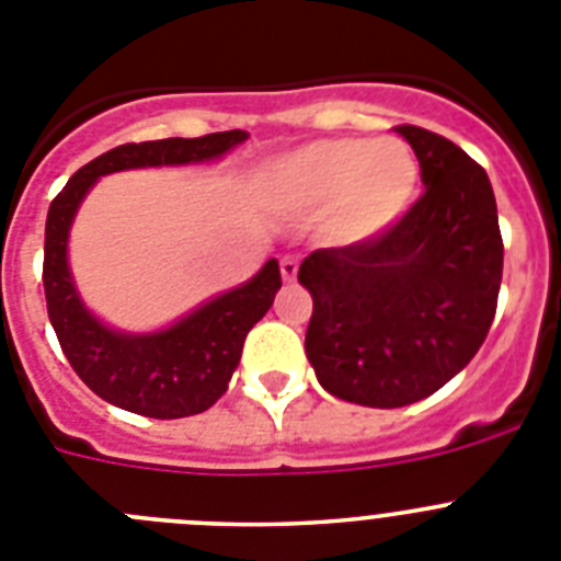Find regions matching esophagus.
<instances>
[{
    "instance_id": "34e87169",
    "label": "esophagus",
    "mask_w": 561,
    "mask_h": 561,
    "mask_svg": "<svg viewBox=\"0 0 561 561\" xmlns=\"http://www.w3.org/2000/svg\"><path fill=\"white\" fill-rule=\"evenodd\" d=\"M280 275H284L286 284H295L297 280V257L295 255L280 257Z\"/></svg>"
}]
</instances>
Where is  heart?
Here are the masks:
<instances>
[{"label": "heart", "mask_w": 561, "mask_h": 561, "mask_svg": "<svg viewBox=\"0 0 561 561\" xmlns=\"http://www.w3.org/2000/svg\"><path fill=\"white\" fill-rule=\"evenodd\" d=\"M266 193L291 210L331 205V227L345 241L379 236L410 210L419 162L399 140L336 137L277 160Z\"/></svg>", "instance_id": "heart-1"}]
</instances>
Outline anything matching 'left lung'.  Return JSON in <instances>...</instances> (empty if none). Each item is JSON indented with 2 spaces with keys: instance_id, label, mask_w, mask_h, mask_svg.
<instances>
[{
  "instance_id": "1",
  "label": "left lung",
  "mask_w": 561,
  "mask_h": 561,
  "mask_svg": "<svg viewBox=\"0 0 561 561\" xmlns=\"http://www.w3.org/2000/svg\"><path fill=\"white\" fill-rule=\"evenodd\" d=\"M424 196L381 236L314 250L297 280L314 300L306 356L331 396L362 408H404L472 362L497 311L503 238L483 168L419 126Z\"/></svg>"
}]
</instances>
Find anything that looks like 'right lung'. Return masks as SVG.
I'll list each match as a JSON object with an SVG mask.
<instances>
[{
	"label": "right lung",
	"instance_id": "1",
	"mask_svg": "<svg viewBox=\"0 0 561 561\" xmlns=\"http://www.w3.org/2000/svg\"><path fill=\"white\" fill-rule=\"evenodd\" d=\"M247 140V131L168 137L128 142L101 153L72 173L47 213L44 230V295L49 323L64 356L92 393L114 408L148 419H185L205 413L225 396L252 325L270 311L280 270L270 257L257 275L210 297L160 331H121L87 309L69 270V230L87 193L101 176L131 168L202 165L221 160Z\"/></svg>",
	"mask_w": 561,
	"mask_h": 561
}]
</instances>
